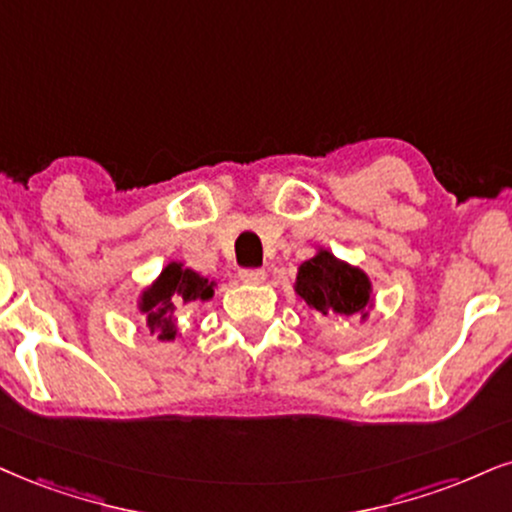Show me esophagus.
I'll return each mask as SVG.
<instances>
[{
	"instance_id": "34e87169",
	"label": "esophagus",
	"mask_w": 512,
	"mask_h": 512,
	"mask_svg": "<svg viewBox=\"0 0 512 512\" xmlns=\"http://www.w3.org/2000/svg\"><path fill=\"white\" fill-rule=\"evenodd\" d=\"M239 280H242L244 285H261V282L266 280V270H261V268L239 270Z\"/></svg>"
}]
</instances>
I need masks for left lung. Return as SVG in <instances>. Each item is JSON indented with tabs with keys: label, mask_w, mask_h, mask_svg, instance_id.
I'll return each instance as SVG.
<instances>
[{
	"label": "left lung",
	"mask_w": 512,
	"mask_h": 512,
	"mask_svg": "<svg viewBox=\"0 0 512 512\" xmlns=\"http://www.w3.org/2000/svg\"><path fill=\"white\" fill-rule=\"evenodd\" d=\"M294 294L315 313L337 320L368 323L375 308V289L363 268L351 266L325 246L315 249L296 270Z\"/></svg>",
	"instance_id": "left-lung-1"
}]
</instances>
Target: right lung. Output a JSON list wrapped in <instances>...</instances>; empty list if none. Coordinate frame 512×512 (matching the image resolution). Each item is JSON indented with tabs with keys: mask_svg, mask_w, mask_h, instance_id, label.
<instances>
[{
	"mask_svg": "<svg viewBox=\"0 0 512 512\" xmlns=\"http://www.w3.org/2000/svg\"><path fill=\"white\" fill-rule=\"evenodd\" d=\"M216 287V280H208L197 270L185 268V263L170 261L154 277V282L137 294L135 306L142 313L151 337L159 342H175L182 334L178 313L187 306L211 301Z\"/></svg>",
	"mask_w": 512,
	"mask_h": 512,
	"instance_id": "add662e5",
	"label": "right lung"
}]
</instances>
